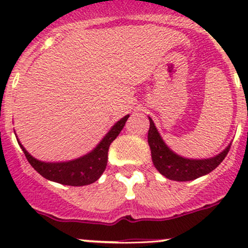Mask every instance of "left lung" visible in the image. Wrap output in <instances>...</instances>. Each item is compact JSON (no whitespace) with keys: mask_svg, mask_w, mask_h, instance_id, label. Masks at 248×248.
Listing matches in <instances>:
<instances>
[{"mask_svg":"<svg viewBox=\"0 0 248 248\" xmlns=\"http://www.w3.org/2000/svg\"><path fill=\"white\" fill-rule=\"evenodd\" d=\"M147 139L155 169L166 178L177 182L192 181V179H196L212 172L214 169H216L222 163L231 148V146H228L223 152L210 159L196 160V159L182 158L172 152L165 145V142L159 135L152 119H150Z\"/></svg>","mask_w":248,"mask_h":248,"instance_id":"obj_1","label":"left lung"}]
</instances>
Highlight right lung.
I'll use <instances>...</instances> for the list:
<instances>
[{
	"mask_svg": "<svg viewBox=\"0 0 248 248\" xmlns=\"http://www.w3.org/2000/svg\"><path fill=\"white\" fill-rule=\"evenodd\" d=\"M129 115H126L124 119L117 121L113 128L108 132V134L103 138L102 141L97 145V147L90 152L89 155L82 158L75 159L65 163H44L33 158L22 145H19L22 148L28 163L33 166L36 172L45 177L48 181L57 182L64 186H83L93 183L97 181L106 170L107 159H108V150L111 142L116 139L117 135L122 131L126 124Z\"/></svg>",
	"mask_w": 248,
	"mask_h": 248,
	"instance_id": "obj_1",
	"label": "right lung"
}]
</instances>
